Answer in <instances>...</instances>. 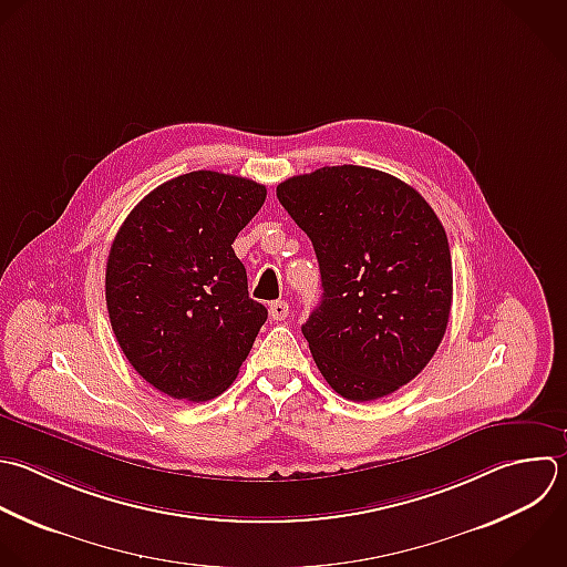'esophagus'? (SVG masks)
Returning a JSON list of instances; mask_svg holds the SVG:
<instances>
[{
	"label": "esophagus",
	"instance_id": "34e87169",
	"mask_svg": "<svg viewBox=\"0 0 567 567\" xmlns=\"http://www.w3.org/2000/svg\"><path fill=\"white\" fill-rule=\"evenodd\" d=\"M268 312H270V319H275V321H284V319L288 317L290 308H288V303H286V301H272V303H270V308H268Z\"/></svg>",
	"mask_w": 567,
	"mask_h": 567
}]
</instances>
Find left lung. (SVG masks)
<instances>
[{"mask_svg": "<svg viewBox=\"0 0 567 567\" xmlns=\"http://www.w3.org/2000/svg\"><path fill=\"white\" fill-rule=\"evenodd\" d=\"M277 199L321 270V303L301 326L317 368L350 401L392 394L447 328L452 261L439 217L401 179L348 164L290 177Z\"/></svg>", "mask_w": 567, "mask_h": 567, "instance_id": "8db88e82", "label": "left lung"}]
</instances>
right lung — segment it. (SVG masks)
<instances>
[{
  "mask_svg": "<svg viewBox=\"0 0 567 567\" xmlns=\"http://www.w3.org/2000/svg\"><path fill=\"white\" fill-rule=\"evenodd\" d=\"M266 186L213 171L146 195L115 235L106 306L131 365L159 392L208 401L239 374L268 310L233 250Z\"/></svg>",
  "mask_w": 567,
  "mask_h": 567,
  "instance_id": "1",
  "label": "right lung"
}]
</instances>
